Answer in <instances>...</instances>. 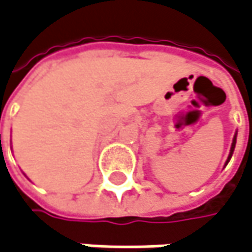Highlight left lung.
<instances>
[{"mask_svg":"<svg viewBox=\"0 0 252 252\" xmlns=\"http://www.w3.org/2000/svg\"><path fill=\"white\" fill-rule=\"evenodd\" d=\"M235 143H236V135H235V136H234V141H232V146H231V152H229L228 161L231 159V157H232V154H234V149H235ZM228 161H226V164H228Z\"/></svg>","mask_w":252,"mask_h":252,"instance_id":"1","label":"left lung"}]
</instances>
